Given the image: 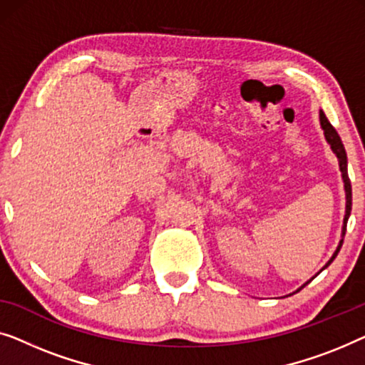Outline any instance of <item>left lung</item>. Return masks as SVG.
Wrapping results in <instances>:
<instances>
[{
	"label": "left lung",
	"mask_w": 365,
	"mask_h": 365,
	"mask_svg": "<svg viewBox=\"0 0 365 365\" xmlns=\"http://www.w3.org/2000/svg\"><path fill=\"white\" fill-rule=\"evenodd\" d=\"M319 122H321V129L324 130V137H326V142L329 143L331 145V150L336 153V157H337V162H339V170H341V177H342V182H344V192H346V213H344V222H342V233H341V241H339V245H337V248H336V251H334V255L331 256V259L327 261V263L322 266V269H326L327 266H329L332 261H334V258L337 256V253L339 251H341V246H342V243H344V235H346V228H347V220H349V217H351V208H352V188H351V180H349V175H347V153H346V148H344V145H342V140H341V137H339V133L336 132V129L334 127L331 125V122L327 120V117H326V114L322 110H319ZM321 269V271H322ZM319 271V273H321ZM317 273V274H319ZM317 274H314L312 276V278L309 279V281H306L304 284H302L301 287H297V289L294 291V292H297V291H301L302 287H304L306 284H309L312 279L316 278ZM294 292H291V294H294ZM289 294V296H291Z\"/></svg>",
	"instance_id": "8db88e82"
}]
</instances>
